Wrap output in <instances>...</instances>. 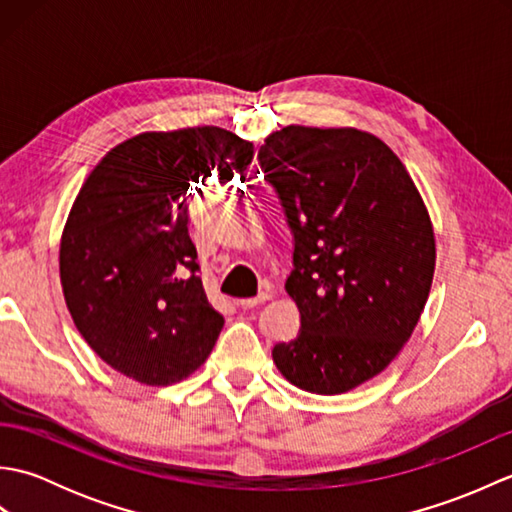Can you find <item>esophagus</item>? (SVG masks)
Here are the masks:
<instances>
[{
	"label": "esophagus",
	"mask_w": 512,
	"mask_h": 512,
	"mask_svg": "<svg viewBox=\"0 0 512 512\" xmlns=\"http://www.w3.org/2000/svg\"><path fill=\"white\" fill-rule=\"evenodd\" d=\"M268 299H270V292H259V295L253 297V299H239L237 306L242 308V310H250V308H257L259 303H264Z\"/></svg>",
	"instance_id": "1"
}]
</instances>
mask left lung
<instances>
[{"mask_svg":"<svg viewBox=\"0 0 512 512\" xmlns=\"http://www.w3.org/2000/svg\"><path fill=\"white\" fill-rule=\"evenodd\" d=\"M259 165L295 235L286 292L297 339L273 361L310 394H345L378 376L416 330L436 270V235L407 167L356 127L288 125Z\"/></svg>","mask_w":512,"mask_h":512,"instance_id":"8db88e82","label":"left lung"}]
</instances>
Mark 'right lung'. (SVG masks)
Returning a JSON list of instances; mask_svg holds the SVG:
<instances>
[{"mask_svg":"<svg viewBox=\"0 0 512 512\" xmlns=\"http://www.w3.org/2000/svg\"><path fill=\"white\" fill-rule=\"evenodd\" d=\"M255 147L222 127L143 132L107 151L72 202L59 277L76 330L116 372L167 387L224 328L204 295L189 200L213 173L244 176Z\"/></svg>","mask_w":512,"mask_h":512,"instance_id":"add662e5","label":"right lung"}]
</instances>
